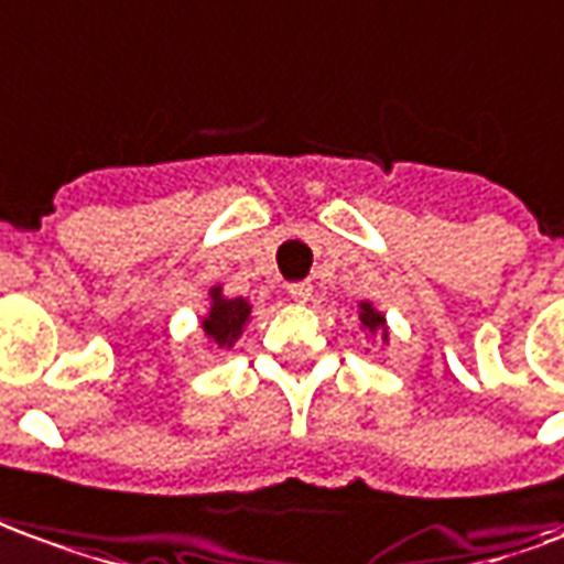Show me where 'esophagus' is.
I'll return each instance as SVG.
<instances>
[{
  "label": "esophagus",
  "mask_w": 564,
  "mask_h": 564,
  "mask_svg": "<svg viewBox=\"0 0 564 564\" xmlns=\"http://www.w3.org/2000/svg\"><path fill=\"white\" fill-rule=\"evenodd\" d=\"M289 297L294 304H306L313 297V285L310 282H294V285H289Z\"/></svg>",
  "instance_id": "34e87169"
}]
</instances>
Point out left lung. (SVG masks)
<instances>
[{
	"label": "left lung",
	"instance_id": "left-lung-1",
	"mask_svg": "<svg viewBox=\"0 0 564 564\" xmlns=\"http://www.w3.org/2000/svg\"><path fill=\"white\" fill-rule=\"evenodd\" d=\"M356 328L365 332V337L378 340L380 347H390V325H387V316L371 301H359L356 304Z\"/></svg>",
	"mask_w": 564,
	"mask_h": 564
}]
</instances>
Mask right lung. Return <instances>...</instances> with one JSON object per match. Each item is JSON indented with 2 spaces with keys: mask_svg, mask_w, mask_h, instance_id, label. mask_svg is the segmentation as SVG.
<instances>
[{
  "mask_svg": "<svg viewBox=\"0 0 564 564\" xmlns=\"http://www.w3.org/2000/svg\"><path fill=\"white\" fill-rule=\"evenodd\" d=\"M205 313L199 316V332H202V347L220 352V349H232L239 344V337L251 322L254 304L248 297H227L224 285L217 282L205 294Z\"/></svg>",
  "mask_w": 564,
  "mask_h": 564,
  "instance_id": "add662e5",
  "label": "right lung"
}]
</instances>
